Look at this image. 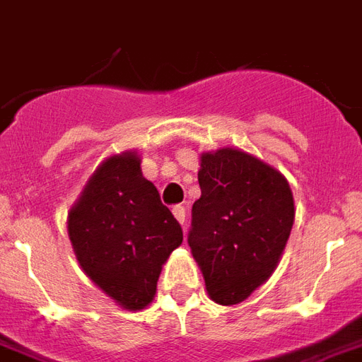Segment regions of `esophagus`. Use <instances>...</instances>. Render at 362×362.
I'll return each mask as SVG.
<instances>
[{
	"mask_svg": "<svg viewBox=\"0 0 362 362\" xmlns=\"http://www.w3.org/2000/svg\"><path fill=\"white\" fill-rule=\"evenodd\" d=\"M173 214H175V218L180 222V224H184L186 222V209L182 205H176L173 206Z\"/></svg>",
	"mask_w": 362,
	"mask_h": 362,
	"instance_id": "obj_1",
	"label": "esophagus"
}]
</instances>
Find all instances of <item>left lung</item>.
I'll return each instance as SVG.
<instances>
[{"label":"left lung","instance_id":"obj_1","mask_svg":"<svg viewBox=\"0 0 362 362\" xmlns=\"http://www.w3.org/2000/svg\"><path fill=\"white\" fill-rule=\"evenodd\" d=\"M197 178L187 243L211 300L233 305L275 272L294 224V197L279 170L237 148L203 151Z\"/></svg>","mask_w":362,"mask_h":362}]
</instances>
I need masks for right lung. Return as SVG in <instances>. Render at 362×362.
Here are the masks:
<instances>
[{"label": "right lung", "instance_id": "right-lung-1", "mask_svg": "<svg viewBox=\"0 0 362 362\" xmlns=\"http://www.w3.org/2000/svg\"><path fill=\"white\" fill-rule=\"evenodd\" d=\"M68 237L85 275L129 311L144 310L182 228L146 180L140 156L121 151L98 165L68 212Z\"/></svg>", "mask_w": 362, "mask_h": 362}]
</instances>
